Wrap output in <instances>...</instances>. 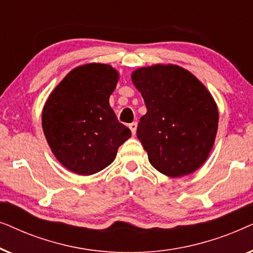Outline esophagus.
Listing matches in <instances>:
<instances>
[{
	"label": "esophagus",
	"instance_id": "esophagus-1",
	"mask_svg": "<svg viewBox=\"0 0 253 253\" xmlns=\"http://www.w3.org/2000/svg\"><path fill=\"white\" fill-rule=\"evenodd\" d=\"M129 127L131 130V132H132V136H134L136 134V131H137V123L136 122H132L129 124Z\"/></svg>",
	"mask_w": 253,
	"mask_h": 253
}]
</instances>
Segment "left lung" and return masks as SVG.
<instances>
[{
	"instance_id": "8db88e82",
	"label": "left lung",
	"mask_w": 253,
	"mask_h": 253,
	"mask_svg": "<svg viewBox=\"0 0 253 253\" xmlns=\"http://www.w3.org/2000/svg\"><path fill=\"white\" fill-rule=\"evenodd\" d=\"M131 79L146 105L137 137L151 165L169 177L202 167L212 151L219 123L216 103L203 83L174 64L139 68Z\"/></svg>"
}]
</instances>
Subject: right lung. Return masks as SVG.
I'll return each instance as SVG.
<instances>
[{
    "label": "right lung",
    "mask_w": 253,
    "mask_h": 253,
    "mask_svg": "<svg viewBox=\"0 0 253 253\" xmlns=\"http://www.w3.org/2000/svg\"><path fill=\"white\" fill-rule=\"evenodd\" d=\"M119 72L108 64L75 68L48 96L42 129L55 158L78 175L95 174L115 159L131 137L109 105Z\"/></svg>",
    "instance_id": "obj_1"
}]
</instances>
